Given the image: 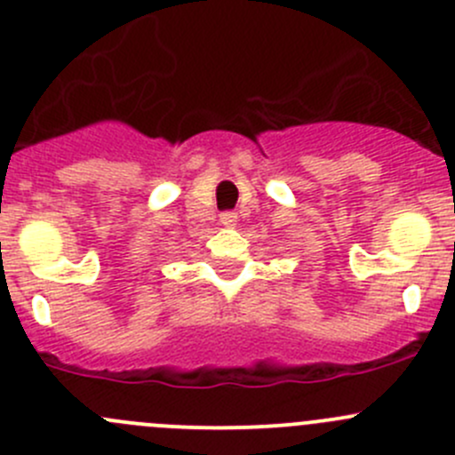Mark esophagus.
Returning <instances> with one entry per match:
<instances>
[{"label":"esophagus","mask_w":455,"mask_h":455,"mask_svg":"<svg viewBox=\"0 0 455 455\" xmlns=\"http://www.w3.org/2000/svg\"><path fill=\"white\" fill-rule=\"evenodd\" d=\"M220 222H222L224 227H235L237 213H235V211H224V213L220 215Z\"/></svg>","instance_id":"1"}]
</instances>
